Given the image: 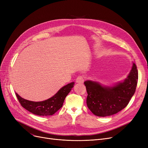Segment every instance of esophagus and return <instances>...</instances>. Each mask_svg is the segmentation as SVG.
I'll return each mask as SVG.
<instances>
[{
    "label": "esophagus",
    "instance_id": "1",
    "mask_svg": "<svg viewBox=\"0 0 148 148\" xmlns=\"http://www.w3.org/2000/svg\"><path fill=\"white\" fill-rule=\"evenodd\" d=\"M85 80V77L83 75H80L77 77L76 79L77 83H83Z\"/></svg>",
    "mask_w": 148,
    "mask_h": 148
}]
</instances>
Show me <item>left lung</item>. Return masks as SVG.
<instances>
[{
	"label": "left lung",
	"mask_w": 148,
	"mask_h": 148,
	"mask_svg": "<svg viewBox=\"0 0 148 148\" xmlns=\"http://www.w3.org/2000/svg\"><path fill=\"white\" fill-rule=\"evenodd\" d=\"M137 82L138 71L135 64L127 79L113 87H103L89 80L84 82L88 107L95 115L101 117L118 113L128 104L135 93Z\"/></svg>",
	"instance_id": "8db88e82"
}]
</instances>
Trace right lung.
I'll use <instances>...</instances> for the list:
<instances>
[{"instance_id": "right-lung-1", "label": "right lung", "mask_w": 148, "mask_h": 148, "mask_svg": "<svg viewBox=\"0 0 148 148\" xmlns=\"http://www.w3.org/2000/svg\"><path fill=\"white\" fill-rule=\"evenodd\" d=\"M74 83H70L62 88L51 98L41 102L26 100L20 97L17 93V98L21 106L29 112L39 116H50L55 113L63 106L65 97L74 86Z\"/></svg>"}]
</instances>
